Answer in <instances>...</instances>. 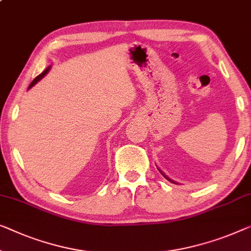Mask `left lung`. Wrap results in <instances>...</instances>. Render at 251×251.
<instances>
[{"mask_svg":"<svg viewBox=\"0 0 251 251\" xmlns=\"http://www.w3.org/2000/svg\"><path fill=\"white\" fill-rule=\"evenodd\" d=\"M161 174L163 175V177H164V178H166V179H168V180H169V181H171V182H175L174 180H171V179H170V178H168V177H167V176H164V174H163V173H161Z\"/></svg>","mask_w":251,"mask_h":251,"instance_id":"1","label":"left lung"}]
</instances>
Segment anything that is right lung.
Returning <instances> with one entry per match:
<instances>
[{
    "label": "right lung",
    "mask_w": 251,
    "mask_h": 251,
    "mask_svg": "<svg viewBox=\"0 0 251 251\" xmlns=\"http://www.w3.org/2000/svg\"><path fill=\"white\" fill-rule=\"evenodd\" d=\"M50 67H47V69H46V70H45L43 73H40V74H39V75H38V76H37V77L35 78V80H33V81L31 82V83H30V85H29V88H31L33 84H36V83H37V82H38V81L40 80V78H43V77H44L45 75H46V74H47V72H48V71H50Z\"/></svg>",
    "instance_id": "1"
}]
</instances>
